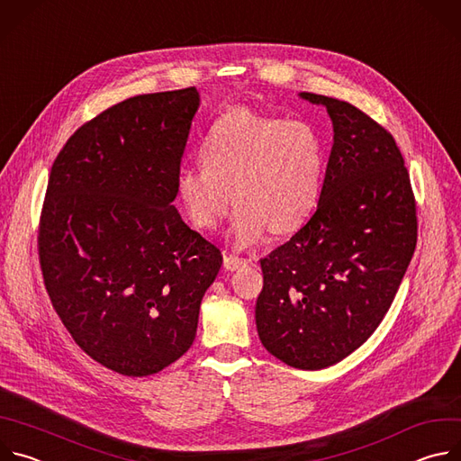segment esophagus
<instances>
[{
  "label": "esophagus",
  "mask_w": 461,
  "mask_h": 461,
  "mask_svg": "<svg viewBox=\"0 0 461 461\" xmlns=\"http://www.w3.org/2000/svg\"><path fill=\"white\" fill-rule=\"evenodd\" d=\"M248 265V260L242 258V257H237V255H230V253H224V268L230 270V272H235L242 267Z\"/></svg>",
  "instance_id": "esophagus-1"
}]
</instances>
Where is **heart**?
<instances>
[{"label":"heart","instance_id":"obj_1","mask_svg":"<svg viewBox=\"0 0 461 461\" xmlns=\"http://www.w3.org/2000/svg\"><path fill=\"white\" fill-rule=\"evenodd\" d=\"M324 153L315 131L239 107L224 113L203 142V160L176 175L182 206L199 230H213L239 203L230 237L257 244L268 230H297L313 212L322 185Z\"/></svg>","mask_w":461,"mask_h":461}]
</instances>
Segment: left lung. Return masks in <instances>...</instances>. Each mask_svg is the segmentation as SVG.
<instances>
[{"instance_id": "obj_1", "label": "left lung", "mask_w": 461, "mask_h": 461, "mask_svg": "<svg viewBox=\"0 0 461 461\" xmlns=\"http://www.w3.org/2000/svg\"><path fill=\"white\" fill-rule=\"evenodd\" d=\"M334 125L315 213L260 258V343L301 370L332 366L359 348L388 312L418 240L416 201L396 140L348 102L301 93Z\"/></svg>"}]
</instances>
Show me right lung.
I'll return each instance as SVG.
<instances>
[{"label":"right lung","instance_id":"right-lung-1","mask_svg":"<svg viewBox=\"0 0 461 461\" xmlns=\"http://www.w3.org/2000/svg\"><path fill=\"white\" fill-rule=\"evenodd\" d=\"M199 105L194 87L127 98L77 129L50 169L38 231L47 294L77 345L122 375L189 350L222 265L173 206Z\"/></svg>","mask_w":461,"mask_h":461}]
</instances>
